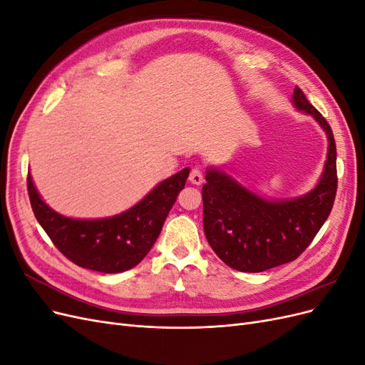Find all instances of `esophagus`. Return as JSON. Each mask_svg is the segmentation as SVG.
Instances as JSON below:
<instances>
[{
	"mask_svg": "<svg viewBox=\"0 0 365 365\" xmlns=\"http://www.w3.org/2000/svg\"><path fill=\"white\" fill-rule=\"evenodd\" d=\"M189 181L192 182V184H195V185H201L202 182H204V175H202V172L197 169V168H195V169H192V172H190V175H189Z\"/></svg>",
	"mask_w": 365,
	"mask_h": 365,
	"instance_id": "obj_1",
	"label": "esophagus"
}]
</instances>
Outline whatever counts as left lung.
I'll list each match as a JSON object with an SVG mask.
<instances>
[{
    "label": "left lung",
    "mask_w": 365,
    "mask_h": 365,
    "mask_svg": "<svg viewBox=\"0 0 365 365\" xmlns=\"http://www.w3.org/2000/svg\"><path fill=\"white\" fill-rule=\"evenodd\" d=\"M292 103L312 115L327 134L324 170L315 189L294 200L272 201L224 170L207 169L202 187L205 237L220 260L242 272H262L295 260L332 212L338 185L332 129L298 86Z\"/></svg>",
    "instance_id": "1"
}]
</instances>
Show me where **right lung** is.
<instances>
[{"instance_id": "1", "label": "right lung", "mask_w": 365, "mask_h": 365, "mask_svg": "<svg viewBox=\"0 0 365 365\" xmlns=\"http://www.w3.org/2000/svg\"><path fill=\"white\" fill-rule=\"evenodd\" d=\"M189 172L185 168L175 173L134 207L103 219H73L54 212L42 201L30 173L27 189L38 222L65 257L77 267L115 274L137 267L150 251Z\"/></svg>"}]
</instances>
